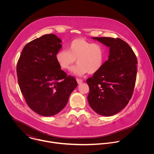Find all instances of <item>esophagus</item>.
<instances>
[{
  "label": "esophagus",
  "instance_id": "esophagus-1",
  "mask_svg": "<svg viewBox=\"0 0 154 154\" xmlns=\"http://www.w3.org/2000/svg\"><path fill=\"white\" fill-rule=\"evenodd\" d=\"M76 80H77V83H78L79 85L81 84V83L83 82V81H82L81 79H77Z\"/></svg>",
  "mask_w": 154,
  "mask_h": 154
}]
</instances>
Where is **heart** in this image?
Here are the masks:
<instances>
[{
	"label": "heart",
	"mask_w": 154,
	"mask_h": 154,
	"mask_svg": "<svg viewBox=\"0 0 154 154\" xmlns=\"http://www.w3.org/2000/svg\"><path fill=\"white\" fill-rule=\"evenodd\" d=\"M105 57V50L101 45L83 38L74 39L69 44L68 51L60 50L55 55L59 66L64 70L69 69L76 60L78 64L71 69V72L79 77L98 72L104 63Z\"/></svg>",
	"instance_id": "1"
}]
</instances>
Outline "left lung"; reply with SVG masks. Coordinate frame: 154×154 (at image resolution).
Instances as JSON below:
<instances>
[{"label": "left lung", "mask_w": 154, "mask_h": 154, "mask_svg": "<svg viewBox=\"0 0 154 154\" xmlns=\"http://www.w3.org/2000/svg\"><path fill=\"white\" fill-rule=\"evenodd\" d=\"M109 50L101 69L86 80L88 101L97 114L111 116L121 112L132 96L137 77V60L130 46L119 38L93 37Z\"/></svg>", "instance_id": "left-lung-1"}]
</instances>
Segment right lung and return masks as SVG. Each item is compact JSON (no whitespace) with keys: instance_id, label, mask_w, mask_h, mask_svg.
<instances>
[{"instance_id":"1","label":"right lung","mask_w":154,"mask_h":154,"mask_svg":"<svg viewBox=\"0 0 154 154\" xmlns=\"http://www.w3.org/2000/svg\"><path fill=\"white\" fill-rule=\"evenodd\" d=\"M62 41L54 34L45 35L24 46L17 64L18 83L26 103L43 116L59 113L77 86L58 64L55 55Z\"/></svg>"}]
</instances>
